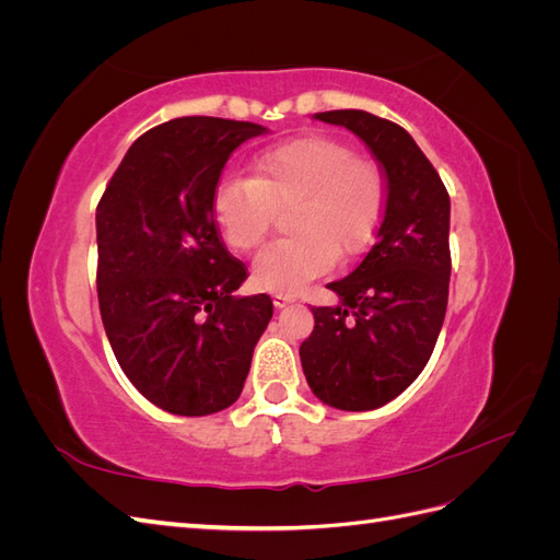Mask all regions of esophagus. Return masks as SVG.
Returning <instances> with one entry per match:
<instances>
[{
    "label": "esophagus",
    "instance_id": "esophagus-1",
    "mask_svg": "<svg viewBox=\"0 0 560 560\" xmlns=\"http://www.w3.org/2000/svg\"><path fill=\"white\" fill-rule=\"evenodd\" d=\"M294 301V296H290V294H273V306L276 308H284L287 303H292Z\"/></svg>",
    "mask_w": 560,
    "mask_h": 560
}]
</instances>
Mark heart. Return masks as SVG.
<instances>
[{
  "mask_svg": "<svg viewBox=\"0 0 560 560\" xmlns=\"http://www.w3.org/2000/svg\"><path fill=\"white\" fill-rule=\"evenodd\" d=\"M249 177H229L212 194V217L235 252L259 247L287 212L292 238L266 247L252 282L273 294H296L338 259L362 254L381 226L385 175L376 161L329 135H301L259 151Z\"/></svg>",
  "mask_w": 560,
  "mask_h": 560,
  "instance_id": "1",
  "label": "heart"
}]
</instances>
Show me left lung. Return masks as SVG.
<instances>
[{"label":"left lung","mask_w":560,"mask_h":560,"mask_svg":"<svg viewBox=\"0 0 560 560\" xmlns=\"http://www.w3.org/2000/svg\"><path fill=\"white\" fill-rule=\"evenodd\" d=\"M352 130L385 175L383 222L366 257L327 287L341 303L313 308L301 366L317 399L371 411L401 395L430 362L448 303L451 198L401 126L362 109L315 114Z\"/></svg>","instance_id":"8db88e82"}]
</instances>
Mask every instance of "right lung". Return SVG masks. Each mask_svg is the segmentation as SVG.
Returning a JSON list of instances; mask_svg holds the SVG:
<instances>
[{
    "instance_id": "1",
    "label": "right lung",
    "mask_w": 560,
    "mask_h": 560,
    "mask_svg": "<svg viewBox=\"0 0 560 560\" xmlns=\"http://www.w3.org/2000/svg\"><path fill=\"white\" fill-rule=\"evenodd\" d=\"M264 126L182 116L132 142L97 202L100 315L128 381L175 416H210L241 397L273 317L212 217L229 156Z\"/></svg>"
}]
</instances>
